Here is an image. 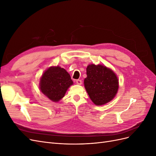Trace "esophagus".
<instances>
[{
    "label": "esophagus",
    "mask_w": 156,
    "mask_h": 156,
    "mask_svg": "<svg viewBox=\"0 0 156 156\" xmlns=\"http://www.w3.org/2000/svg\"><path fill=\"white\" fill-rule=\"evenodd\" d=\"M76 83L77 84H79V85H81V84H82V81L80 79H77V80H76Z\"/></svg>",
    "instance_id": "obj_1"
}]
</instances>
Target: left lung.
<instances>
[{
    "mask_svg": "<svg viewBox=\"0 0 156 156\" xmlns=\"http://www.w3.org/2000/svg\"><path fill=\"white\" fill-rule=\"evenodd\" d=\"M84 87L90 98L96 105L111 101L119 89V80L115 73L102 65H88Z\"/></svg>",
    "mask_w": 156,
    "mask_h": 156,
    "instance_id": "8db88e82",
    "label": "left lung"
}]
</instances>
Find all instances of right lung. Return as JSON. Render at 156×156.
Wrapping results in <instances>:
<instances>
[{
  "label": "right lung",
  "instance_id": "add662e5",
  "mask_svg": "<svg viewBox=\"0 0 156 156\" xmlns=\"http://www.w3.org/2000/svg\"><path fill=\"white\" fill-rule=\"evenodd\" d=\"M72 84L73 81L69 74L59 66L51 67L47 69L40 79L41 92L55 102L64 96Z\"/></svg>",
  "mask_w": 156,
  "mask_h": 156
}]
</instances>
